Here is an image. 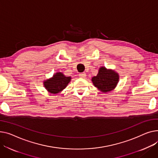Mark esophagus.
Listing matches in <instances>:
<instances>
[{"mask_svg":"<svg viewBox=\"0 0 158 158\" xmlns=\"http://www.w3.org/2000/svg\"><path fill=\"white\" fill-rule=\"evenodd\" d=\"M79 77L81 78H86V73L85 72H82V73H79Z\"/></svg>","mask_w":158,"mask_h":158,"instance_id":"obj_1","label":"esophagus"}]
</instances>
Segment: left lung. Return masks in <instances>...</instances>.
<instances>
[{"instance_id": "obj_1", "label": "left lung", "mask_w": 158, "mask_h": 158, "mask_svg": "<svg viewBox=\"0 0 158 158\" xmlns=\"http://www.w3.org/2000/svg\"><path fill=\"white\" fill-rule=\"evenodd\" d=\"M119 81L118 73L106 67H100L98 74L91 78L93 85L102 93H108L114 89Z\"/></svg>"}]
</instances>
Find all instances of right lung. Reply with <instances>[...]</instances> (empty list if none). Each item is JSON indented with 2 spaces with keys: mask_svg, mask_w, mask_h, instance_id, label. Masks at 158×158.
I'll use <instances>...</instances> for the list:
<instances>
[{
  "mask_svg": "<svg viewBox=\"0 0 158 158\" xmlns=\"http://www.w3.org/2000/svg\"><path fill=\"white\" fill-rule=\"evenodd\" d=\"M71 79L70 76H65L63 72H56L52 77L44 81L43 85L50 94H57L67 86Z\"/></svg>",
  "mask_w": 158,
  "mask_h": 158,
  "instance_id": "obj_1",
  "label": "right lung"
}]
</instances>
